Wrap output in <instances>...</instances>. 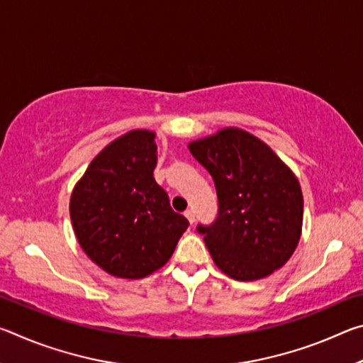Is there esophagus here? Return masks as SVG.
Here are the masks:
<instances>
[{
  "label": "esophagus",
  "instance_id": "34e87169",
  "mask_svg": "<svg viewBox=\"0 0 363 363\" xmlns=\"http://www.w3.org/2000/svg\"><path fill=\"white\" fill-rule=\"evenodd\" d=\"M184 216L187 218V220H189L190 224H194V223H195V213H194L192 210H187L186 213H184Z\"/></svg>",
  "mask_w": 363,
  "mask_h": 363
}]
</instances>
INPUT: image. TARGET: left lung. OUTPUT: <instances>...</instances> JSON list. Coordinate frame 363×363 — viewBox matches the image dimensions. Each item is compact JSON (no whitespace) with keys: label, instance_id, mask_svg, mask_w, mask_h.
<instances>
[{"label":"left lung","instance_id":"obj_1","mask_svg":"<svg viewBox=\"0 0 363 363\" xmlns=\"http://www.w3.org/2000/svg\"><path fill=\"white\" fill-rule=\"evenodd\" d=\"M189 150L216 186L218 218L199 232L218 269L253 281L285 266L299 243L304 213L290 167L259 138L235 126L192 140Z\"/></svg>","mask_w":363,"mask_h":363}]
</instances>
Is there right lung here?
Instances as JSON below:
<instances>
[{
  "label": "right lung",
  "instance_id": "1",
  "mask_svg": "<svg viewBox=\"0 0 363 363\" xmlns=\"http://www.w3.org/2000/svg\"><path fill=\"white\" fill-rule=\"evenodd\" d=\"M155 133L133 130L97 153L70 196L79 247L107 274L144 279L169 261L189 220L158 186Z\"/></svg>",
  "mask_w": 363,
  "mask_h": 363
}]
</instances>
